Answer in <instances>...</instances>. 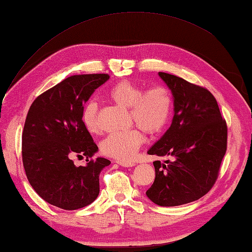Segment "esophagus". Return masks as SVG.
Returning <instances> with one entry per match:
<instances>
[{"mask_svg":"<svg viewBox=\"0 0 252 252\" xmlns=\"http://www.w3.org/2000/svg\"><path fill=\"white\" fill-rule=\"evenodd\" d=\"M118 164L122 165V167H133V165H135V162L134 161H131V160H117L116 161Z\"/></svg>","mask_w":252,"mask_h":252,"instance_id":"34e87169","label":"esophagus"}]
</instances>
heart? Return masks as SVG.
<instances>
[{"label": "heart", "instance_id": "obj_1", "mask_svg": "<svg viewBox=\"0 0 252 252\" xmlns=\"http://www.w3.org/2000/svg\"><path fill=\"white\" fill-rule=\"evenodd\" d=\"M108 97L122 107L129 108V120L140 126L129 130L110 133L100 143V151L116 159H131L144 142V134H157L167 126L172 111L173 98L170 90L162 84L144 90L141 85L127 80L116 83L108 91ZM82 122L91 134L99 132L98 105L90 100L82 111Z\"/></svg>", "mask_w": 252, "mask_h": 252}]
</instances>
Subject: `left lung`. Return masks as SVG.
Masks as SVG:
<instances>
[{"instance_id":"1","label":"left lung","mask_w":252,"mask_h":252,"mask_svg":"<svg viewBox=\"0 0 252 252\" xmlns=\"http://www.w3.org/2000/svg\"><path fill=\"white\" fill-rule=\"evenodd\" d=\"M158 74L172 92L174 116L148 151L168 160L154 161L155 181L146 195L158 206L174 207L199 199L216 184L227 148V125L210 91L173 74Z\"/></svg>"}]
</instances>
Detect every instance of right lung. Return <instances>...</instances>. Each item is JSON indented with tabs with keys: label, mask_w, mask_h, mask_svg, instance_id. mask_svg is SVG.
I'll return each instance as SVG.
<instances>
[{
	"label": "right lung",
	"mask_w": 252,
	"mask_h": 252,
	"mask_svg": "<svg viewBox=\"0 0 252 252\" xmlns=\"http://www.w3.org/2000/svg\"><path fill=\"white\" fill-rule=\"evenodd\" d=\"M109 79L108 73L76 74L37 96L26 117L21 156L36 194L63 210L92 203L99 194V173L108 159H93L97 145L82 122L84 104ZM87 157L76 167L73 157Z\"/></svg>",
	"instance_id": "1"
}]
</instances>
